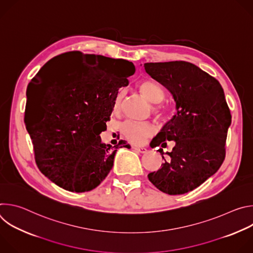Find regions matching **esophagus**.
<instances>
[{
    "label": "esophagus",
    "mask_w": 253,
    "mask_h": 253,
    "mask_svg": "<svg viewBox=\"0 0 253 253\" xmlns=\"http://www.w3.org/2000/svg\"><path fill=\"white\" fill-rule=\"evenodd\" d=\"M133 149L136 150V151L139 152V153H146V152H147V149L144 148V147H137V146H134Z\"/></svg>",
    "instance_id": "1"
}]
</instances>
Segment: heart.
Returning <instances> with one entry per match:
<instances>
[{
    "instance_id": "heart-1",
    "label": "heart",
    "mask_w": 253,
    "mask_h": 253,
    "mask_svg": "<svg viewBox=\"0 0 253 253\" xmlns=\"http://www.w3.org/2000/svg\"><path fill=\"white\" fill-rule=\"evenodd\" d=\"M139 90L141 94L145 97L149 102L155 104L153 106V112L160 115L163 113V107L158 105L163 99V91L161 88L153 81L145 80L139 85ZM124 100V91L120 90L115 96L113 103V110L115 112H119L123 105ZM122 133L126 139L135 144H141L145 141L148 137L152 136L156 128L152 123H142L137 121L128 120L122 125Z\"/></svg>"
}]
</instances>
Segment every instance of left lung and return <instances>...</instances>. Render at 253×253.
I'll return each instance as SVG.
<instances>
[{
	"label": "left lung",
	"mask_w": 253,
	"mask_h": 253,
	"mask_svg": "<svg viewBox=\"0 0 253 253\" xmlns=\"http://www.w3.org/2000/svg\"><path fill=\"white\" fill-rule=\"evenodd\" d=\"M146 73L172 95L176 113L150 143L163 149L164 163L148 174L150 182L169 195L187 193L217 172L225 158V142L231 114L220 83L206 72L185 61L145 63Z\"/></svg>",
	"instance_id": "obj_1"
}]
</instances>
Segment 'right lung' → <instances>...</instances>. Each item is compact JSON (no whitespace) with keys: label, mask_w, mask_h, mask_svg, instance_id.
Returning <instances> with one entry per match:
<instances>
[{"label":"right lung","mask_w":253,"mask_h":253,"mask_svg":"<svg viewBox=\"0 0 253 253\" xmlns=\"http://www.w3.org/2000/svg\"><path fill=\"white\" fill-rule=\"evenodd\" d=\"M63 58L75 61V66L51 78L45 70L48 62L29 84L25 123L40 171L68 191L86 192L109 174L117 149L130 148L125 140L114 147L106 145L99 135L107 129L115 96L128 86L135 66L79 51L54 60Z\"/></svg>","instance_id":"obj_1"}]
</instances>
